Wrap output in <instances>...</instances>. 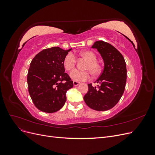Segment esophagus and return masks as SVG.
<instances>
[{
	"mask_svg": "<svg viewBox=\"0 0 155 155\" xmlns=\"http://www.w3.org/2000/svg\"><path fill=\"white\" fill-rule=\"evenodd\" d=\"M80 83H81L80 82H78V81H74V82H73V84H74V87L78 86Z\"/></svg>",
	"mask_w": 155,
	"mask_h": 155,
	"instance_id": "34e87169",
	"label": "esophagus"
}]
</instances>
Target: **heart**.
Here are the masks:
<instances>
[{
    "mask_svg": "<svg viewBox=\"0 0 155 155\" xmlns=\"http://www.w3.org/2000/svg\"><path fill=\"white\" fill-rule=\"evenodd\" d=\"M82 58L87 60V62L84 66L85 70H74L70 74V77L74 81H85L91 78V74L93 76H97L101 71V67L96 61V55L90 50H85L80 53ZM76 58L72 53H68L65 56L63 60V65L67 71L72 70L76 65Z\"/></svg>",
    "mask_w": 155,
    "mask_h": 155,
    "instance_id": "obj_1",
    "label": "heart"
}]
</instances>
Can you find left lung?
I'll return each mask as SVG.
<instances>
[{
  "instance_id": "obj_1",
  "label": "left lung",
  "mask_w": 155,
  "mask_h": 155,
  "mask_svg": "<svg viewBox=\"0 0 155 155\" xmlns=\"http://www.w3.org/2000/svg\"><path fill=\"white\" fill-rule=\"evenodd\" d=\"M92 48L98 51L104 61V70L97 80V87L88 84V91L84 96L85 104L91 109L104 111L112 109L122 96L126 84L127 68L123 55L110 44L96 41Z\"/></svg>"
}]
</instances>
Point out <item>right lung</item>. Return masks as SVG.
I'll list each match as a JSON object with an SVG mask.
<instances>
[{
    "label": "right lung",
    "mask_w": 155,
    "mask_h": 155,
    "mask_svg": "<svg viewBox=\"0 0 155 155\" xmlns=\"http://www.w3.org/2000/svg\"><path fill=\"white\" fill-rule=\"evenodd\" d=\"M71 50L46 48L32 59L27 82L30 97L39 110L53 113L61 109L66 102L67 92L74 85L64 72L63 60Z\"/></svg>",
    "instance_id": "obj_1"
}]
</instances>
